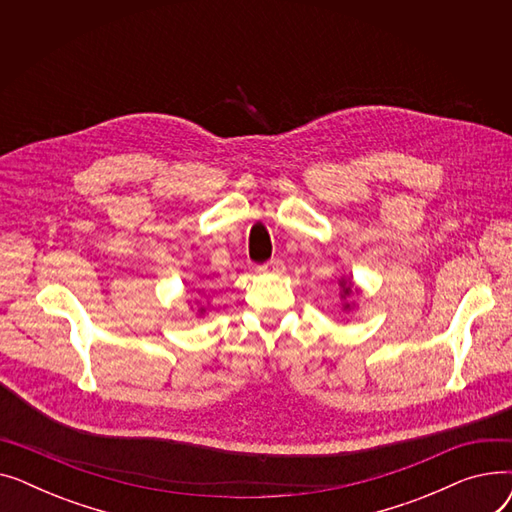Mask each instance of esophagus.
<instances>
[{
  "label": "esophagus",
  "mask_w": 512,
  "mask_h": 512,
  "mask_svg": "<svg viewBox=\"0 0 512 512\" xmlns=\"http://www.w3.org/2000/svg\"><path fill=\"white\" fill-rule=\"evenodd\" d=\"M261 272H274V274H280V272H284V261L282 259H270V261H265L261 267H259Z\"/></svg>",
  "instance_id": "1"
}]
</instances>
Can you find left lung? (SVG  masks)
<instances>
[{
    "instance_id": "obj_1",
    "label": "left lung",
    "mask_w": 512,
    "mask_h": 512,
    "mask_svg": "<svg viewBox=\"0 0 512 512\" xmlns=\"http://www.w3.org/2000/svg\"><path fill=\"white\" fill-rule=\"evenodd\" d=\"M344 292H348V288H346V290H344Z\"/></svg>"
}]
</instances>
